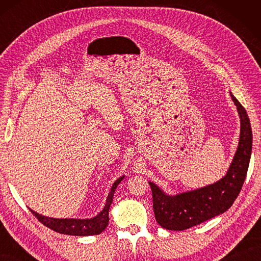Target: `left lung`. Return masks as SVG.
<instances>
[{"mask_svg": "<svg viewBox=\"0 0 261 261\" xmlns=\"http://www.w3.org/2000/svg\"><path fill=\"white\" fill-rule=\"evenodd\" d=\"M240 115V140L234 158L222 179L192 192L169 196L149 181L152 193V207L157 223L164 229L182 231L224 213L239 195L250 163L252 131L245 108L232 95Z\"/></svg>", "mask_w": 261, "mask_h": 261, "instance_id": "8db88e82", "label": "left lung"}]
</instances>
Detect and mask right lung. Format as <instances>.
<instances>
[{
    "label": "right lung",
    "mask_w": 261,
    "mask_h": 261,
    "mask_svg": "<svg viewBox=\"0 0 261 261\" xmlns=\"http://www.w3.org/2000/svg\"><path fill=\"white\" fill-rule=\"evenodd\" d=\"M124 177V176H123ZM123 177H120L119 179L114 181V184L111 188V192L107 199V204H105L104 208L98 213L95 218L93 219H54V218H47L38 214L35 211H31V213L36 216L38 221L46 225L47 228L51 229L54 231L58 232L62 234H68V236H94L99 234L102 231L105 230L109 224V210L111 206V203L113 201V195L115 192V188L123 179Z\"/></svg>",
    "instance_id": "right-lung-1"
}]
</instances>
